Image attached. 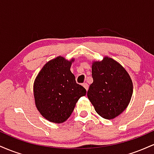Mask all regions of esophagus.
I'll return each mask as SVG.
<instances>
[{
    "mask_svg": "<svg viewBox=\"0 0 154 154\" xmlns=\"http://www.w3.org/2000/svg\"><path fill=\"white\" fill-rule=\"evenodd\" d=\"M82 86H83V87H84L85 88L86 91H88V85L87 84V83H83Z\"/></svg>",
    "mask_w": 154,
    "mask_h": 154,
    "instance_id": "1",
    "label": "esophagus"
}]
</instances>
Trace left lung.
<instances>
[{
  "label": "left lung",
  "instance_id": "1",
  "mask_svg": "<svg viewBox=\"0 0 154 154\" xmlns=\"http://www.w3.org/2000/svg\"><path fill=\"white\" fill-rule=\"evenodd\" d=\"M92 77L88 99L101 117L114 119L131 100L133 85L128 72L115 60L105 56L102 61H93Z\"/></svg>",
  "mask_w": 154,
  "mask_h": 154
}]
</instances>
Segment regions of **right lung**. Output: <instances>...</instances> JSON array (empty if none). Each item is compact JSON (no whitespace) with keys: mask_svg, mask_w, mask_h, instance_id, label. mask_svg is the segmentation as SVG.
Returning <instances> with one entry per match:
<instances>
[{"mask_svg":"<svg viewBox=\"0 0 154 154\" xmlns=\"http://www.w3.org/2000/svg\"><path fill=\"white\" fill-rule=\"evenodd\" d=\"M75 59L58 56L48 61L38 74L33 85L35 103L39 112L51 122H64L86 90L75 81L70 71Z\"/></svg>","mask_w":154,"mask_h":154,"instance_id":"1","label":"right lung"}]
</instances>
